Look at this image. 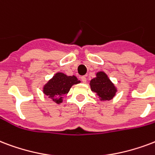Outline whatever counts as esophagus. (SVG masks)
I'll return each instance as SVG.
<instances>
[{
	"instance_id": "esophagus-1",
	"label": "esophagus",
	"mask_w": 155,
	"mask_h": 155,
	"mask_svg": "<svg viewBox=\"0 0 155 155\" xmlns=\"http://www.w3.org/2000/svg\"><path fill=\"white\" fill-rule=\"evenodd\" d=\"M81 81H82L83 83H86V82H87V78L85 76H82V78H81Z\"/></svg>"
}]
</instances>
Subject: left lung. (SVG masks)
Wrapping results in <instances>:
<instances>
[{
  "mask_svg": "<svg viewBox=\"0 0 155 155\" xmlns=\"http://www.w3.org/2000/svg\"><path fill=\"white\" fill-rule=\"evenodd\" d=\"M91 89L97 94L101 101H109L116 93V88L104 72H99L90 82Z\"/></svg>",
  "mask_w": 155,
  "mask_h": 155,
  "instance_id": "8db88e82",
  "label": "left lung"
}]
</instances>
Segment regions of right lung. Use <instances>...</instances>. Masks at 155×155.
<instances>
[{"instance_id": "obj_1", "label": "right lung", "mask_w": 155, "mask_h": 155, "mask_svg": "<svg viewBox=\"0 0 155 155\" xmlns=\"http://www.w3.org/2000/svg\"><path fill=\"white\" fill-rule=\"evenodd\" d=\"M80 81L75 76H66L62 73H56L53 78L45 85L43 92L57 104L62 102L63 96L69 91L71 87Z\"/></svg>"}]
</instances>
